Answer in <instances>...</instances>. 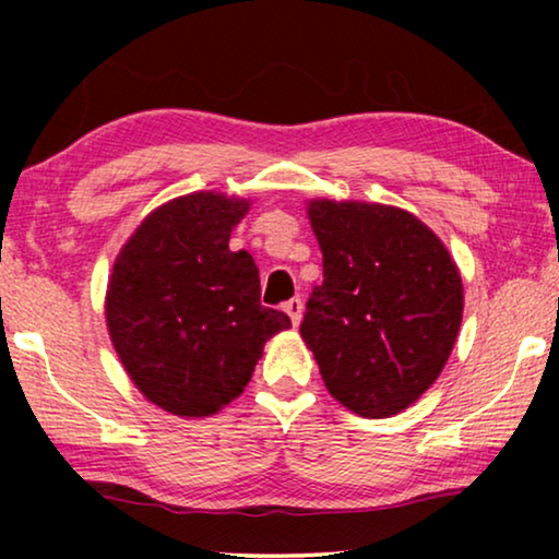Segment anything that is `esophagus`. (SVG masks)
<instances>
[{
	"label": "esophagus",
	"mask_w": 559,
	"mask_h": 559,
	"mask_svg": "<svg viewBox=\"0 0 559 559\" xmlns=\"http://www.w3.org/2000/svg\"><path fill=\"white\" fill-rule=\"evenodd\" d=\"M283 310H286V313L290 316V323L298 325L300 323V316H302V300L298 296L290 298V300L283 302Z\"/></svg>",
	"instance_id": "1"
}]
</instances>
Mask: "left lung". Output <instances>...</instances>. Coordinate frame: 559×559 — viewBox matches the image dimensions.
Masks as SVG:
<instances>
[{
  "label": "left lung",
  "mask_w": 559,
  "mask_h": 559,
  "mask_svg": "<svg viewBox=\"0 0 559 559\" xmlns=\"http://www.w3.org/2000/svg\"><path fill=\"white\" fill-rule=\"evenodd\" d=\"M323 283L300 335L328 392L359 416L396 414L429 390L456 343L463 286L447 246L414 214L316 200Z\"/></svg>",
  "instance_id": "1"
}]
</instances>
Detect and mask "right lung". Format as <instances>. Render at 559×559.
<instances>
[{
  "label": "right lung",
  "mask_w": 559,
  "mask_h": 559,
  "mask_svg": "<svg viewBox=\"0 0 559 559\" xmlns=\"http://www.w3.org/2000/svg\"><path fill=\"white\" fill-rule=\"evenodd\" d=\"M249 202L200 192L159 206L112 266L106 320L130 380L177 416H210L249 384L266 340L290 328L261 306L249 251L229 236Z\"/></svg>",
  "instance_id": "right-lung-1"
}]
</instances>
